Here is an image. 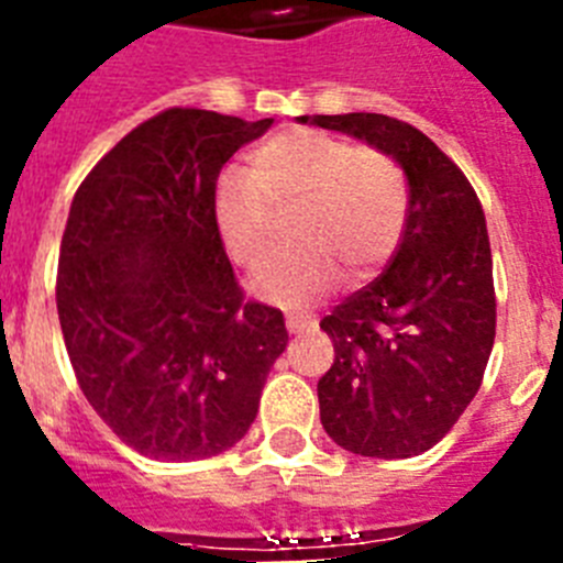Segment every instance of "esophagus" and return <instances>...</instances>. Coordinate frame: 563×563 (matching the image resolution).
I'll use <instances>...</instances> for the list:
<instances>
[{
	"label": "esophagus",
	"instance_id": "esophagus-1",
	"mask_svg": "<svg viewBox=\"0 0 563 563\" xmlns=\"http://www.w3.org/2000/svg\"><path fill=\"white\" fill-rule=\"evenodd\" d=\"M312 324H316V318L312 316H301V312H290V316H287V330H290L292 335H301V332Z\"/></svg>",
	"mask_w": 563,
	"mask_h": 563
}]
</instances>
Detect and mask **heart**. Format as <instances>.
Returning <instances> with one entry per match:
<instances>
[{"label": "heart", "instance_id": "heart-1", "mask_svg": "<svg viewBox=\"0 0 563 563\" xmlns=\"http://www.w3.org/2000/svg\"><path fill=\"white\" fill-rule=\"evenodd\" d=\"M305 202L296 239L305 247L258 271L253 290L287 307L310 305L341 278L363 282L400 245L409 220V180L389 152L318 129H290L253 152L251 172L217 183L213 213L239 265L271 256V206Z\"/></svg>", "mask_w": 563, "mask_h": 563}]
</instances>
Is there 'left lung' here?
<instances>
[{
  "mask_svg": "<svg viewBox=\"0 0 563 563\" xmlns=\"http://www.w3.org/2000/svg\"><path fill=\"white\" fill-rule=\"evenodd\" d=\"M389 152L409 180V220L386 271L321 321L335 363L318 380L327 434L361 456L406 460L454 429L496 338L485 211L462 168L389 114H301Z\"/></svg>",
  "mask_w": 563,
  "mask_h": 563,
  "instance_id": "obj_1",
  "label": "left lung"
}]
</instances>
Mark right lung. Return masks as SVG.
I'll use <instances>...</instances> for the list:
<instances>
[{"label": "right lung", "instance_id": "add662e5", "mask_svg": "<svg viewBox=\"0 0 563 563\" xmlns=\"http://www.w3.org/2000/svg\"><path fill=\"white\" fill-rule=\"evenodd\" d=\"M271 123L163 109L69 206L56 276L69 363L114 437L152 460L236 445L287 346L282 310L239 287L213 213L222 166Z\"/></svg>", "mask_w": 563, "mask_h": 563}]
</instances>
